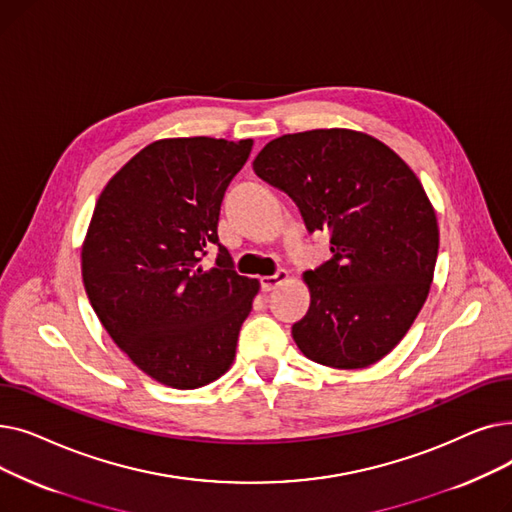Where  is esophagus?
Masks as SVG:
<instances>
[{
    "mask_svg": "<svg viewBox=\"0 0 512 512\" xmlns=\"http://www.w3.org/2000/svg\"><path fill=\"white\" fill-rule=\"evenodd\" d=\"M286 280H288V272H286V270H280V272H276L274 276H263V278H261V290H263V292H270V290H274L276 286L284 284Z\"/></svg>",
    "mask_w": 512,
    "mask_h": 512,
    "instance_id": "esophagus-1",
    "label": "esophagus"
}]
</instances>
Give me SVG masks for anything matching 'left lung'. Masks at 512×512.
Here are the masks:
<instances>
[{"mask_svg":"<svg viewBox=\"0 0 512 512\" xmlns=\"http://www.w3.org/2000/svg\"><path fill=\"white\" fill-rule=\"evenodd\" d=\"M253 170L299 205L309 232H330L334 257L303 274L311 305L292 326L301 353L336 369L384 359L413 326L436 270L438 220L415 172L348 128L284 134Z\"/></svg>","mask_w":512,"mask_h":512,"instance_id":"1","label":"left lung"}]
</instances>
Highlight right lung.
Returning <instances> with one entry per match:
<instances>
[{
	"instance_id": "add662e5",
	"label": "right lung",
	"mask_w": 512,
	"mask_h": 512,
	"mask_svg": "<svg viewBox=\"0 0 512 512\" xmlns=\"http://www.w3.org/2000/svg\"><path fill=\"white\" fill-rule=\"evenodd\" d=\"M251 149V139H161L97 199L80 253L85 290L107 334L164 386H207L234 361L259 282L234 272L218 220ZM211 246L219 259L205 271Z\"/></svg>"
}]
</instances>
